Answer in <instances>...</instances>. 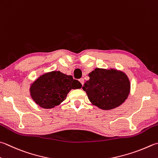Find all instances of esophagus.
I'll return each mask as SVG.
<instances>
[{
    "instance_id": "obj_1",
    "label": "esophagus",
    "mask_w": 158,
    "mask_h": 158,
    "mask_svg": "<svg viewBox=\"0 0 158 158\" xmlns=\"http://www.w3.org/2000/svg\"><path fill=\"white\" fill-rule=\"evenodd\" d=\"M79 81L80 82V83H81L82 85L84 84V79H83V78H80V79L79 80Z\"/></svg>"
}]
</instances>
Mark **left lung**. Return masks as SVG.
I'll return each mask as SVG.
<instances>
[{"label":"left lung","instance_id":"1","mask_svg":"<svg viewBox=\"0 0 158 158\" xmlns=\"http://www.w3.org/2000/svg\"><path fill=\"white\" fill-rule=\"evenodd\" d=\"M82 89L94 106L102 110H111L123 105L131 91L127 74L115 69L96 68L89 73Z\"/></svg>","mask_w":158,"mask_h":158}]
</instances>
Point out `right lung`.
<instances>
[{"instance_id": "1", "label": "right lung", "mask_w": 158, "mask_h": 158, "mask_svg": "<svg viewBox=\"0 0 158 158\" xmlns=\"http://www.w3.org/2000/svg\"><path fill=\"white\" fill-rule=\"evenodd\" d=\"M82 84L59 71H52L40 76L31 83L29 93L37 105L43 109L58 106L66 99L71 89H80Z\"/></svg>"}]
</instances>
